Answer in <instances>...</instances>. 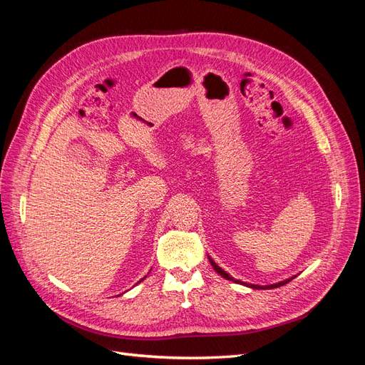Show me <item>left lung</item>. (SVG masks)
I'll return each instance as SVG.
<instances>
[{
	"label": "left lung",
	"instance_id": "8db88e82",
	"mask_svg": "<svg viewBox=\"0 0 365 365\" xmlns=\"http://www.w3.org/2000/svg\"><path fill=\"white\" fill-rule=\"evenodd\" d=\"M208 260H210V263H212L213 269H215L217 274L222 275L224 279L231 280V282H235V283H239V284H245V286H248V288H252V289H274V288H279V286H283V284H286V283H289V282L294 279V277H291V279H286V280L279 282V283H274V284H264V286H260V284H250V283H244V282H240V280H236V279L231 277V275H230L228 272H225L222 268H220L219 264H217L212 257H208Z\"/></svg>",
	"mask_w": 365,
	"mask_h": 365
}]
</instances>
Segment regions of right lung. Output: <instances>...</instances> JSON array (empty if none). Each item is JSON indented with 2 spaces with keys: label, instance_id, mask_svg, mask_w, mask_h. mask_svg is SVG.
I'll list each match as a JSON object with an SVG mask.
<instances>
[{
  "label": "right lung",
  "instance_id": "obj_1",
  "mask_svg": "<svg viewBox=\"0 0 365 365\" xmlns=\"http://www.w3.org/2000/svg\"><path fill=\"white\" fill-rule=\"evenodd\" d=\"M141 280H143V279H141ZM141 280H140V282H141Z\"/></svg>",
  "mask_w": 365,
  "mask_h": 365
}]
</instances>
